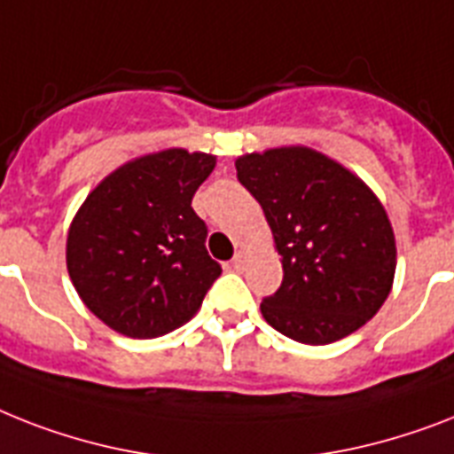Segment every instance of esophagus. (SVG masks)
Returning a JSON list of instances; mask_svg holds the SVG:
<instances>
[{"instance_id":"1","label":"esophagus","mask_w":454,"mask_h":454,"mask_svg":"<svg viewBox=\"0 0 454 454\" xmlns=\"http://www.w3.org/2000/svg\"><path fill=\"white\" fill-rule=\"evenodd\" d=\"M245 261H247V252H245V249H238V252H235V256H233V268H235V270H239V268L245 265Z\"/></svg>"}]
</instances>
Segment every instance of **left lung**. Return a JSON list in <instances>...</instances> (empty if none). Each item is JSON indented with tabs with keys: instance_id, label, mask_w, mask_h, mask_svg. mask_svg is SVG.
Segmentation results:
<instances>
[{
	"instance_id": "left-lung-1",
	"label": "left lung",
	"mask_w": 454,
	"mask_h": 454,
	"mask_svg": "<svg viewBox=\"0 0 454 454\" xmlns=\"http://www.w3.org/2000/svg\"><path fill=\"white\" fill-rule=\"evenodd\" d=\"M282 256V286L261 303L286 338L329 345L380 310L396 272V239L364 179L310 146L254 151L235 160Z\"/></svg>"
}]
</instances>
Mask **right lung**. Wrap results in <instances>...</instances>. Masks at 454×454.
Instances as JSON below:
<instances>
[{"label": "right lung", "mask_w": 454, "mask_h": 454, "mask_svg": "<svg viewBox=\"0 0 454 454\" xmlns=\"http://www.w3.org/2000/svg\"><path fill=\"white\" fill-rule=\"evenodd\" d=\"M216 156L163 149L95 186L67 231V272L88 310L116 333L158 338L200 310L221 265L191 207Z\"/></svg>", "instance_id": "obj_1"}]
</instances>
